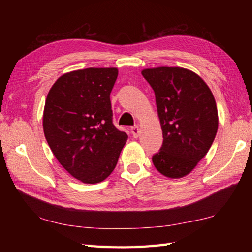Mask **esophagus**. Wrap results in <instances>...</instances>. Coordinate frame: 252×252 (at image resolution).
Masks as SVG:
<instances>
[{"label": "esophagus", "instance_id": "34e87169", "mask_svg": "<svg viewBox=\"0 0 252 252\" xmlns=\"http://www.w3.org/2000/svg\"><path fill=\"white\" fill-rule=\"evenodd\" d=\"M131 133H132L133 136L137 137L138 134H140V129H138V126H132V127H131Z\"/></svg>", "mask_w": 252, "mask_h": 252}]
</instances>
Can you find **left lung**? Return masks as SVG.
Listing matches in <instances>:
<instances>
[{
	"label": "left lung",
	"instance_id": "obj_1",
	"mask_svg": "<svg viewBox=\"0 0 252 252\" xmlns=\"http://www.w3.org/2000/svg\"><path fill=\"white\" fill-rule=\"evenodd\" d=\"M142 74L155 92L163 135L154 165L168 178H182L215 141L219 125L215 97L198 74L184 68L144 69Z\"/></svg>",
	"mask_w": 252,
	"mask_h": 252
}]
</instances>
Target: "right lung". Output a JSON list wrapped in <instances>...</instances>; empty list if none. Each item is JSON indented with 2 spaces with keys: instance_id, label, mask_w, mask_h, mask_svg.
Wrapping results in <instances>:
<instances>
[{
  "instance_id": "1",
  "label": "right lung",
  "mask_w": 252,
  "mask_h": 252,
  "mask_svg": "<svg viewBox=\"0 0 252 252\" xmlns=\"http://www.w3.org/2000/svg\"><path fill=\"white\" fill-rule=\"evenodd\" d=\"M117 77V68L71 71L58 78L47 94V144L68 173L83 183L109 176L127 140L112 123L110 93Z\"/></svg>"
}]
</instances>
